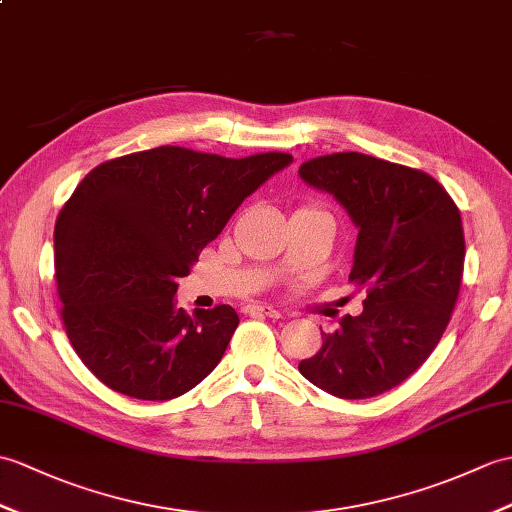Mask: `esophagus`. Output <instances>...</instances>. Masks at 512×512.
<instances>
[{
    "instance_id": "34e87169",
    "label": "esophagus",
    "mask_w": 512,
    "mask_h": 512,
    "mask_svg": "<svg viewBox=\"0 0 512 512\" xmlns=\"http://www.w3.org/2000/svg\"><path fill=\"white\" fill-rule=\"evenodd\" d=\"M244 312L251 314V316H270V318H279L281 316L279 310H275V307H272V305H264V303L246 305Z\"/></svg>"
}]
</instances>
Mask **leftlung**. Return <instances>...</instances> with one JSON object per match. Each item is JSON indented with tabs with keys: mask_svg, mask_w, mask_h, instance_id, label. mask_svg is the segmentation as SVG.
I'll use <instances>...</instances> for the list:
<instances>
[{
	"mask_svg": "<svg viewBox=\"0 0 512 512\" xmlns=\"http://www.w3.org/2000/svg\"><path fill=\"white\" fill-rule=\"evenodd\" d=\"M303 181L334 196L358 229L349 281L364 312L342 316L299 371L340 399L399 386L430 358L460 292L465 235L460 211L430 174L360 152L303 163Z\"/></svg>",
	"mask_w": 512,
	"mask_h": 512,
	"instance_id": "8db88e82",
	"label": "left lung"
}]
</instances>
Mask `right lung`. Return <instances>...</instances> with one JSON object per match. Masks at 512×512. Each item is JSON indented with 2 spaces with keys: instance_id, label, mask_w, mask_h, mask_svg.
<instances>
[{
  "instance_id": "add662e5",
  "label": "right lung",
  "mask_w": 512,
  "mask_h": 512,
  "mask_svg": "<svg viewBox=\"0 0 512 512\" xmlns=\"http://www.w3.org/2000/svg\"><path fill=\"white\" fill-rule=\"evenodd\" d=\"M161 146L106 161L58 213L54 266L71 347L102 384L144 401L198 386L227 351L231 305L176 307L178 279L244 198L292 163Z\"/></svg>"
}]
</instances>
